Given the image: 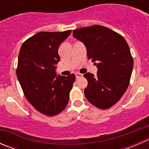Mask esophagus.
Returning a JSON list of instances; mask_svg holds the SVG:
<instances>
[{
    "mask_svg": "<svg viewBox=\"0 0 149 149\" xmlns=\"http://www.w3.org/2000/svg\"><path fill=\"white\" fill-rule=\"evenodd\" d=\"M75 75H76V79H79V78H81L82 76H83V75H82L81 73H76Z\"/></svg>",
    "mask_w": 149,
    "mask_h": 149,
    "instance_id": "1",
    "label": "esophagus"
}]
</instances>
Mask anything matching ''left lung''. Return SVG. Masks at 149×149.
<instances>
[{
	"mask_svg": "<svg viewBox=\"0 0 149 149\" xmlns=\"http://www.w3.org/2000/svg\"><path fill=\"white\" fill-rule=\"evenodd\" d=\"M75 38L85 45L87 57L97 61V73L84 75L88 81L84 89L87 100L100 109L110 108L128 87L133 59L124 37L110 29L93 25L73 31Z\"/></svg>",
	"mask_w": 149,
	"mask_h": 149,
	"instance_id": "8db88e82",
	"label": "left lung"
}]
</instances>
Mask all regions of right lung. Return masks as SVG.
<instances>
[{"mask_svg":"<svg viewBox=\"0 0 149 149\" xmlns=\"http://www.w3.org/2000/svg\"><path fill=\"white\" fill-rule=\"evenodd\" d=\"M71 30L40 31L27 39L19 54L16 76L25 97L40 113L55 116L67 106L76 76L55 73L58 48Z\"/></svg>","mask_w":149,"mask_h":149,"instance_id":"right-lung-1","label":"right lung"}]
</instances>
